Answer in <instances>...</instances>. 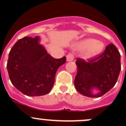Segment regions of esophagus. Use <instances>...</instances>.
<instances>
[{"mask_svg": "<svg viewBox=\"0 0 126 126\" xmlns=\"http://www.w3.org/2000/svg\"><path fill=\"white\" fill-rule=\"evenodd\" d=\"M74 59V55L72 53H69L68 55L66 56V61L67 62H70V61H73Z\"/></svg>", "mask_w": 126, "mask_h": 126, "instance_id": "esophagus-1", "label": "esophagus"}]
</instances>
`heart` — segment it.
<instances>
[{
	"instance_id": "1",
	"label": "heart",
	"mask_w": 126,
	"mask_h": 126,
	"mask_svg": "<svg viewBox=\"0 0 126 126\" xmlns=\"http://www.w3.org/2000/svg\"><path fill=\"white\" fill-rule=\"evenodd\" d=\"M75 48L81 50H84L85 58L91 59L102 52L104 48V43L93 38H86L77 43Z\"/></svg>"
}]
</instances>
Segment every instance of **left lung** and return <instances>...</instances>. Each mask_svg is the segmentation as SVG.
<instances>
[{
	"instance_id": "8db88e82",
	"label": "left lung",
	"mask_w": 126,
	"mask_h": 126,
	"mask_svg": "<svg viewBox=\"0 0 126 126\" xmlns=\"http://www.w3.org/2000/svg\"><path fill=\"white\" fill-rule=\"evenodd\" d=\"M74 86L79 93L91 98L103 96L115 86L121 69V55L115 45L106 47L102 55L86 62L78 59Z\"/></svg>"
}]
</instances>
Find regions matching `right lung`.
<instances>
[{
    "instance_id": "add662e5",
    "label": "right lung",
    "mask_w": 126,
    "mask_h": 126,
    "mask_svg": "<svg viewBox=\"0 0 126 126\" xmlns=\"http://www.w3.org/2000/svg\"><path fill=\"white\" fill-rule=\"evenodd\" d=\"M41 38L24 37L9 53L7 69L17 90L28 96L45 95L50 92L56 72L65 63V57L55 59L40 43Z\"/></svg>"
}]
</instances>
